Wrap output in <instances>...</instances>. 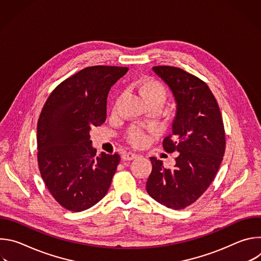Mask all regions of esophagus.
I'll list each match as a JSON object with an SVG mask.
<instances>
[{
  "label": "esophagus",
  "mask_w": 261,
  "mask_h": 261,
  "mask_svg": "<svg viewBox=\"0 0 261 261\" xmlns=\"http://www.w3.org/2000/svg\"><path fill=\"white\" fill-rule=\"evenodd\" d=\"M137 154H135V153H132V152H128V153H125L123 156H122V158H123V160H134V159H136L137 158Z\"/></svg>",
  "instance_id": "obj_1"
}]
</instances>
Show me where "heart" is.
I'll list each match as a JSON object with an SVG mask.
<instances>
[{
    "label": "heart",
    "instance_id": "b5f03b06",
    "mask_svg": "<svg viewBox=\"0 0 261 261\" xmlns=\"http://www.w3.org/2000/svg\"><path fill=\"white\" fill-rule=\"evenodd\" d=\"M136 88L145 104H157L160 107L167 98V90L165 86L155 80H143L136 83ZM128 140L133 145H141L146 140L145 133L136 127H132L128 132Z\"/></svg>",
    "mask_w": 261,
    "mask_h": 261
}]
</instances>
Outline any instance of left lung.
Instances as JSON below:
<instances>
[{
    "label": "left lung",
    "instance_id": "obj_1",
    "mask_svg": "<svg viewBox=\"0 0 261 261\" xmlns=\"http://www.w3.org/2000/svg\"><path fill=\"white\" fill-rule=\"evenodd\" d=\"M171 90L176 115L164 138L167 153L177 152L173 168L155 157L146 191L159 203L181 210L195 202L214 180L225 153V131L216 98L193 74L171 66L153 67Z\"/></svg>",
    "mask_w": 261,
    "mask_h": 261
}]
</instances>
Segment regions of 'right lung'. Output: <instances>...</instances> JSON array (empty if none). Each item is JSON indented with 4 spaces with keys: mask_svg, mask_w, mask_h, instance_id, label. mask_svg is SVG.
Returning a JSON list of instances; mask_svg holds the SVG:
<instances>
[{
    "mask_svg": "<svg viewBox=\"0 0 261 261\" xmlns=\"http://www.w3.org/2000/svg\"><path fill=\"white\" fill-rule=\"evenodd\" d=\"M127 67H87L61 83L37 124V158L42 179L66 210L82 212L107 193L121 157L96 155L90 131L106 120L110 90Z\"/></svg>",
    "mask_w": 261,
    "mask_h": 261,
    "instance_id": "add662e5",
    "label": "right lung"
}]
</instances>
